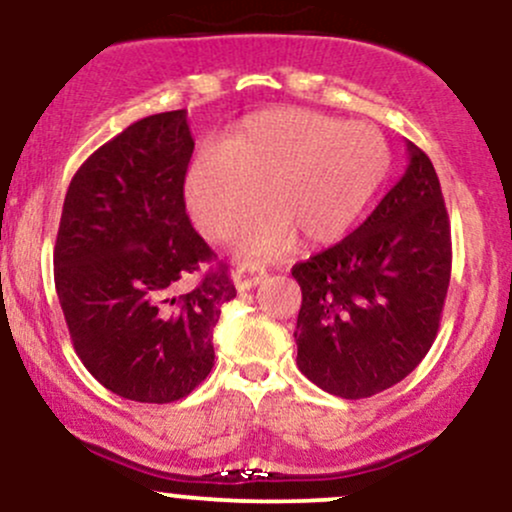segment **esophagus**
Segmentation results:
<instances>
[{"mask_svg": "<svg viewBox=\"0 0 512 512\" xmlns=\"http://www.w3.org/2000/svg\"><path fill=\"white\" fill-rule=\"evenodd\" d=\"M265 277H267L265 269L240 267V269H235V272H233V284H235V289H238V291H247V289H252V286L260 284Z\"/></svg>", "mask_w": 512, "mask_h": 512, "instance_id": "esophagus-1", "label": "esophagus"}]
</instances>
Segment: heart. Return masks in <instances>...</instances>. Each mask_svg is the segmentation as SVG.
<instances>
[{"mask_svg":"<svg viewBox=\"0 0 512 512\" xmlns=\"http://www.w3.org/2000/svg\"><path fill=\"white\" fill-rule=\"evenodd\" d=\"M389 172V145L364 123L303 109L255 116L223 145H204L184 174V204L196 228L226 240L240 235L245 257H277L296 235L338 240L362 216Z\"/></svg>","mask_w":512,"mask_h":512,"instance_id":"obj_1","label":"heart"}]
</instances>
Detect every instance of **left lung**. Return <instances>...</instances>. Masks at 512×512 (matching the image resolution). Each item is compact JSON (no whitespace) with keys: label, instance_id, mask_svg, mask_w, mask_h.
<instances>
[{"label":"left lung","instance_id":"8db88e82","mask_svg":"<svg viewBox=\"0 0 512 512\" xmlns=\"http://www.w3.org/2000/svg\"><path fill=\"white\" fill-rule=\"evenodd\" d=\"M301 286L296 364L333 396L391 389L423 362L440 328L452 233L430 157L408 143V167L347 238L291 269Z\"/></svg>","mask_w":512,"mask_h":512}]
</instances>
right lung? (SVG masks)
<instances>
[{
  "instance_id": "1",
  "label": "right lung",
  "mask_w": 512,
  "mask_h": 512,
  "mask_svg": "<svg viewBox=\"0 0 512 512\" xmlns=\"http://www.w3.org/2000/svg\"><path fill=\"white\" fill-rule=\"evenodd\" d=\"M187 111L140 119L94 150L67 187L53 265L67 330L87 372L138 403L189 396L213 367V328L235 299L226 265L192 228Z\"/></svg>"
}]
</instances>
